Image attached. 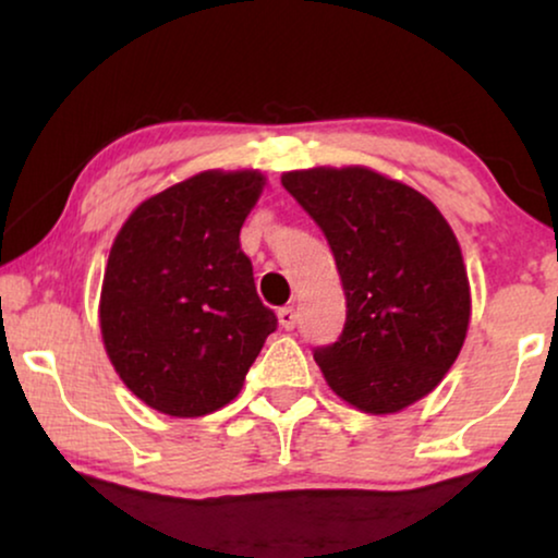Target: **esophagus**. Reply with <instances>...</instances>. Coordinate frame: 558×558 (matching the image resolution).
<instances>
[{"label":"esophagus","mask_w":558,"mask_h":558,"mask_svg":"<svg viewBox=\"0 0 558 558\" xmlns=\"http://www.w3.org/2000/svg\"><path fill=\"white\" fill-rule=\"evenodd\" d=\"M279 325L284 327V330H294V327H296V312H294V307H281L279 310Z\"/></svg>","instance_id":"1"}]
</instances>
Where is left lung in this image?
<instances>
[{"label": "left lung", "instance_id": "1", "mask_svg": "<svg viewBox=\"0 0 558 558\" xmlns=\"http://www.w3.org/2000/svg\"><path fill=\"white\" fill-rule=\"evenodd\" d=\"M323 228L345 289V327L315 361L340 399L393 414L439 386L470 325V281L429 197L368 167L281 174Z\"/></svg>", "mask_w": 558, "mask_h": 558}]
</instances>
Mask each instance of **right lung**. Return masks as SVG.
Segmentation results:
<instances>
[{"label":"right lung","instance_id":"obj_1","mask_svg":"<svg viewBox=\"0 0 558 558\" xmlns=\"http://www.w3.org/2000/svg\"><path fill=\"white\" fill-rule=\"evenodd\" d=\"M262 190L256 170L201 172L144 201L113 241L104 345L129 391L162 414L233 401L277 330L239 239Z\"/></svg>","mask_w":558,"mask_h":558}]
</instances>
